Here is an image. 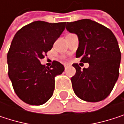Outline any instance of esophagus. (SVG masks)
Returning a JSON list of instances; mask_svg holds the SVG:
<instances>
[{
  "label": "esophagus",
  "mask_w": 124,
  "mask_h": 124,
  "mask_svg": "<svg viewBox=\"0 0 124 124\" xmlns=\"http://www.w3.org/2000/svg\"><path fill=\"white\" fill-rule=\"evenodd\" d=\"M67 67H68V64H64V68H65V70H66Z\"/></svg>",
  "instance_id": "1"
}]
</instances>
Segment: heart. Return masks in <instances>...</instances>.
<instances>
[{
	"mask_svg": "<svg viewBox=\"0 0 124 124\" xmlns=\"http://www.w3.org/2000/svg\"><path fill=\"white\" fill-rule=\"evenodd\" d=\"M63 58H64V57H63Z\"/></svg>",
	"mask_w": 124,
	"mask_h": 124,
	"instance_id": "1",
	"label": "heart"
}]
</instances>
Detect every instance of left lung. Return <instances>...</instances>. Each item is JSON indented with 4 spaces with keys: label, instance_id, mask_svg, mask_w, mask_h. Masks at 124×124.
Listing matches in <instances>:
<instances>
[{
    "label": "left lung",
    "instance_id": "8db88e82",
    "mask_svg": "<svg viewBox=\"0 0 124 124\" xmlns=\"http://www.w3.org/2000/svg\"><path fill=\"white\" fill-rule=\"evenodd\" d=\"M66 29L79 39L76 57L89 63L88 68L73 64L76 70L72 77L75 95L87 102H98L111 93L119 75L121 51L117 39L107 27L90 19L67 22Z\"/></svg>",
    "mask_w": 124,
    "mask_h": 124
}]
</instances>
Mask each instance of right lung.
Instances as JSON below:
<instances>
[{"label":"right lung","instance_id":"right-lung-1","mask_svg":"<svg viewBox=\"0 0 124 124\" xmlns=\"http://www.w3.org/2000/svg\"><path fill=\"white\" fill-rule=\"evenodd\" d=\"M65 23L34 21L18 30L13 39L7 54L8 77L16 94L26 103L42 105L53 95L54 78L64 67L57 61L46 67L40 60L51 50Z\"/></svg>","mask_w":124,"mask_h":124}]
</instances>
